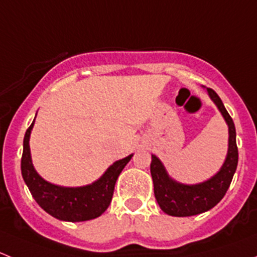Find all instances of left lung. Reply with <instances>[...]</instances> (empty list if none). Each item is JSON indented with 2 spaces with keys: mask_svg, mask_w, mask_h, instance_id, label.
<instances>
[{
  "mask_svg": "<svg viewBox=\"0 0 257 257\" xmlns=\"http://www.w3.org/2000/svg\"><path fill=\"white\" fill-rule=\"evenodd\" d=\"M206 92L227 124L229 142L226 158L219 172L208 180L198 184H183L170 177L162 160L152 154L150 173L154 184L155 199L160 209L170 216H193L214 208L224 198L236 172L239 153L234 121L225 109L219 95L210 88H206Z\"/></svg>",
  "mask_w": 257,
  "mask_h": 257,
  "instance_id": "left-lung-1",
  "label": "left lung"
}]
</instances>
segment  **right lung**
Here are the masks:
<instances>
[{
  "mask_svg": "<svg viewBox=\"0 0 257 257\" xmlns=\"http://www.w3.org/2000/svg\"><path fill=\"white\" fill-rule=\"evenodd\" d=\"M36 119V118H35ZM35 120L23 139L21 172L33 199L46 212L62 221L79 222L100 216L112 201L114 186L121 170L133 154L114 162L99 179L84 186H61L45 180L35 169L31 157L30 138Z\"/></svg>",
  "mask_w": 257,
  "mask_h": 257,
  "instance_id": "obj_1",
  "label": "right lung"
}]
</instances>
